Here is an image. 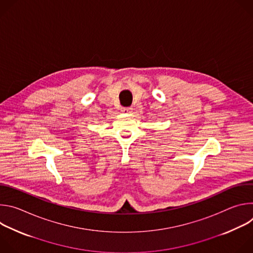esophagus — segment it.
Segmentation results:
<instances>
[{"label": "esophagus", "instance_id": "esophagus-1", "mask_svg": "<svg viewBox=\"0 0 253 253\" xmlns=\"http://www.w3.org/2000/svg\"><path fill=\"white\" fill-rule=\"evenodd\" d=\"M121 112L122 113H125V114H129V113H132L133 112V109L131 107H128V108H122L121 109Z\"/></svg>", "mask_w": 253, "mask_h": 253}]
</instances>
